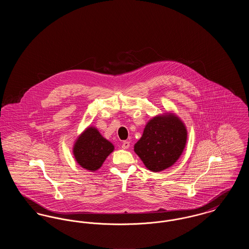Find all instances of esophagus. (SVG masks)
<instances>
[{"label": "esophagus", "mask_w": 249, "mask_h": 249, "mask_svg": "<svg viewBox=\"0 0 249 249\" xmlns=\"http://www.w3.org/2000/svg\"><path fill=\"white\" fill-rule=\"evenodd\" d=\"M121 146H122L123 149H127V148L130 147V142L129 141H124V142H122Z\"/></svg>", "instance_id": "34e87169"}]
</instances>
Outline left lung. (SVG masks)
Returning a JSON list of instances; mask_svg holds the SVG:
<instances>
[{"instance_id":"left-lung-1","label":"left lung","mask_w":249,"mask_h":249,"mask_svg":"<svg viewBox=\"0 0 249 249\" xmlns=\"http://www.w3.org/2000/svg\"><path fill=\"white\" fill-rule=\"evenodd\" d=\"M187 141V130L175 116L157 117L145 126L134 151L145 167L160 172L173 165L182 154Z\"/></svg>"}]
</instances>
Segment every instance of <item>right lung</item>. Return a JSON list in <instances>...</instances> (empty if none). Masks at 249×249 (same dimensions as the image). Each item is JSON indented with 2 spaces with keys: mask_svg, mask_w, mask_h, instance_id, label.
Returning a JSON list of instances; mask_svg holds the SVG:
<instances>
[{
  "mask_svg": "<svg viewBox=\"0 0 249 249\" xmlns=\"http://www.w3.org/2000/svg\"><path fill=\"white\" fill-rule=\"evenodd\" d=\"M114 150V145L105 139L94 128H88L81 134L73 147V154L79 165L89 171H96Z\"/></svg>",
  "mask_w": 249,
  "mask_h": 249,
  "instance_id": "right-lung-1",
  "label": "right lung"
}]
</instances>
